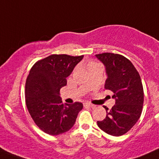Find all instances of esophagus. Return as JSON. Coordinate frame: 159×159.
<instances>
[{"instance_id": "obj_1", "label": "esophagus", "mask_w": 159, "mask_h": 159, "mask_svg": "<svg viewBox=\"0 0 159 159\" xmlns=\"http://www.w3.org/2000/svg\"><path fill=\"white\" fill-rule=\"evenodd\" d=\"M84 107H90V108H95V105H92V104H89V103H85L84 104Z\"/></svg>"}]
</instances>
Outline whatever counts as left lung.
Segmentation results:
<instances>
[{
	"mask_svg": "<svg viewBox=\"0 0 159 159\" xmlns=\"http://www.w3.org/2000/svg\"><path fill=\"white\" fill-rule=\"evenodd\" d=\"M96 57L105 66V88L113 92L114 106L106 110L104 120L98 121L101 130L110 135L122 136L136 124L142 112L143 89L139 72L130 61L119 54L102 53Z\"/></svg>",
	"mask_w": 159,
	"mask_h": 159,
	"instance_id": "1",
	"label": "left lung"
}]
</instances>
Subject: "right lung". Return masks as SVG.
I'll list each match as a JSON object with an SVG mask.
<instances>
[{"mask_svg": "<svg viewBox=\"0 0 159 159\" xmlns=\"http://www.w3.org/2000/svg\"><path fill=\"white\" fill-rule=\"evenodd\" d=\"M84 55L51 54L39 60L31 68L25 82V104L37 126L50 135H59L73 126L80 102L63 104L60 90Z\"/></svg>", "mask_w": 159, "mask_h": 159, "instance_id": "obj_1", "label": "right lung"}]
</instances>
